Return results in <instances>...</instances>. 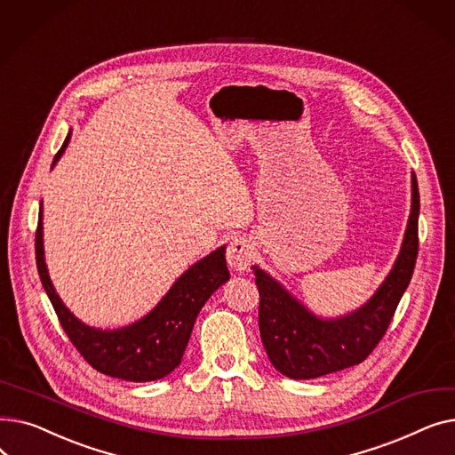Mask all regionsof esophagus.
<instances>
[{"label": "esophagus", "instance_id": "obj_1", "mask_svg": "<svg viewBox=\"0 0 455 455\" xmlns=\"http://www.w3.org/2000/svg\"><path fill=\"white\" fill-rule=\"evenodd\" d=\"M252 258H254V247L247 237H235V240L230 242L227 251V261L232 271L245 273L251 266Z\"/></svg>", "mask_w": 455, "mask_h": 455}]
</instances>
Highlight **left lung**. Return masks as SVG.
Wrapping results in <instances>:
<instances>
[{
	"instance_id": "obj_1",
	"label": "left lung",
	"mask_w": 455,
	"mask_h": 455,
	"mask_svg": "<svg viewBox=\"0 0 455 455\" xmlns=\"http://www.w3.org/2000/svg\"><path fill=\"white\" fill-rule=\"evenodd\" d=\"M419 184L411 173V212L395 264L374 295L341 317H319L259 266V336L273 367L293 379H312L362 363L374 350L408 290L419 254Z\"/></svg>"
}]
</instances>
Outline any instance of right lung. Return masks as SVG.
Masks as SVG:
<instances>
[{
  "mask_svg": "<svg viewBox=\"0 0 455 455\" xmlns=\"http://www.w3.org/2000/svg\"><path fill=\"white\" fill-rule=\"evenodd\" d=\"M69 138L71 131L55 155L52 170L64 155ZM35 245L42 285L69 341L95 371L127 381H155L173 372L182 362L201 307L215 290L230 280L225 259L227 247L223 245L188 267L148 315L122 328L103 330L77 319L53 288L44 256L42 204Z\"/></svg>",
  "mask_w": 455,
  "mask_h": 455,
  "instance_id": "add662e5",
  "label": "right lung"
}]
</instances>
